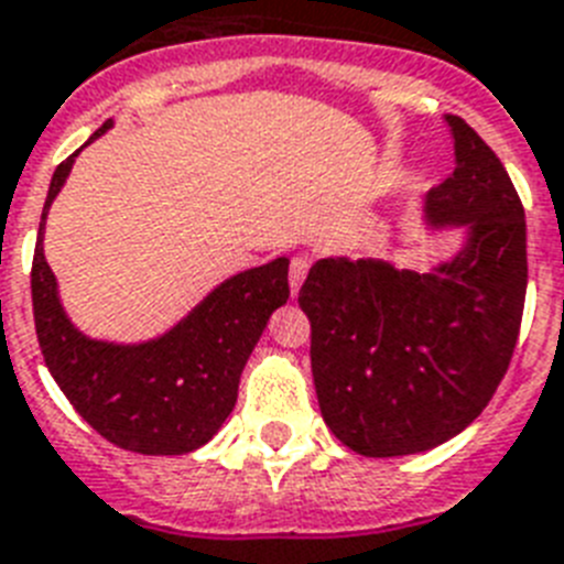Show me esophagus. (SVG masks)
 <instances>
[{
  "mask_svg": "<svg viewBox=\"0 0 564 564\" xmlns=\"http://www.w3.org/2000/svg\"><path fill=\"white\" fill-rule=\"evenodd\" d=\"M306 272H310V258H306V254H297V258H292V263H290L292 295H297V292H301V283L306 281Z\"/></svg>",
  "mask_w": 564,
  "mask_h": 564,
  "instance_id": "34e87169",
  "label": "esophagus"
}]
</instances>
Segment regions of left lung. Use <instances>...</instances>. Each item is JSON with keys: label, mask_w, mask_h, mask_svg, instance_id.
<instances>
[{"label": "left lung", "mask_w": 564, "mask_h": 564, "mask_svg": "<svg viewBox=\"0 0 564 564\" xmlns=\"http://www.w3.org/2000/svg\"><path fill=\"white\" fill-rule=\"evenodd\" d=\"M447 126L456 169L430 188L424 217L433 229L462 226V252L430 272L324 258L297 295L321 415L370 458L424 453L479 419L522 326V200L494 149L462 117L447 113Z\"/></svg>", "instance_id": "obj_1"}]
</instances>
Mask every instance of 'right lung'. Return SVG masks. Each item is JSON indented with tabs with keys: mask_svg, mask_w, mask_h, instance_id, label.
<instances>
[{
	"mask_svg": "<svg viewBox=\"0 0 564 564\" xmlns=\"http://www.w3.org/2000/svg\"><path fill=\"white\" fill-rule=\"evenodd\" d=\"M111 126L102 122L91 140ZM79 151L56 165L33 249V324L42 358L65 399L102 438L143 456H183L209 442L235 410L240 372L269 315L290 297V260L274 258L267 267L231 274L160 338L143 344L88 338L65 315L42 249L45 217Z\"/></svg>",
	"mask_w": 564,
	"mask_h": 564,
	"instance_id": "right-lung-1",
	"label": "right lung"
}]
</instances>
